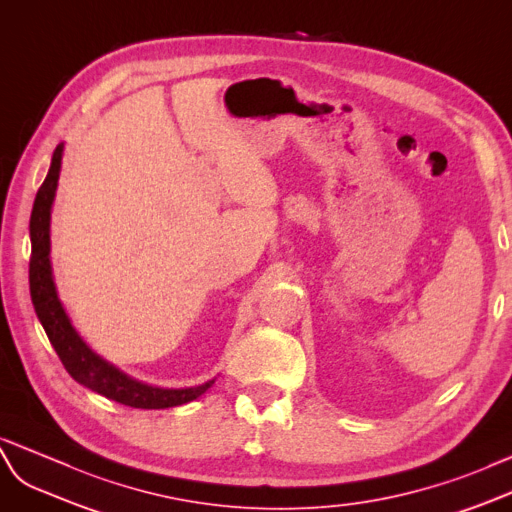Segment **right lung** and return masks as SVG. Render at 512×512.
Wrapping results in <instances>:
<instances>
[{
	"label": "right lung",
	"mask_w": 512,
	"mask_h": 512,
	"mask_svg": "<svg viewBox=\"0 0 512 512\" xmlns=\"http://www.w3.org/2000/svg\"><path fill=\"white\" fill-rule=\"evenodd\" d=\"M62 149L64 144H58L54 157H51L49 173L43 181V186L36 192L30 218V294L36 316L41 320L51 346L58 352L64 370H67L77 383L101 393V396H106L114 402L134 406V409H168V406H179L196 400L201 393H205L214 385V381L186 389H162L144 385L123 374L119 368H114L106 359L95 355L73 329L67 311H64L58 298L49 261V220L51 205H54V196L58 188Z\"/></svg>",
	"instance_id": "obj_1"
}]
</instances>
